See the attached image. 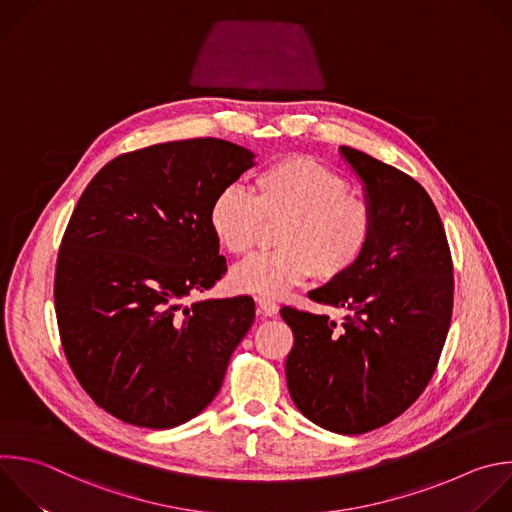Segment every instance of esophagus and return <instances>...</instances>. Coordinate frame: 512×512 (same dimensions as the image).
I'll list each match as a JSON object with an SVG mask.
<instances>
[{"instance_id": "34e87169", "label": "esophagus", "mask_w": 512, "mask_h": 512, "mask_svg": "<svg viewBox=\"0 0 512 512\" xmlns=\"http://www.w3.org/2000/svg\"><path fill=\"white\" fill-rule=\"evenodd\" d=\"M257 311L265 317H275L279 311V305L269 297H257Z\"/></svg>"}]
</instances>
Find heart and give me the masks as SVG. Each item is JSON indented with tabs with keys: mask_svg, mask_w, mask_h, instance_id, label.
I'll use <instances>...</instances> for the list:
<instances>
[{
	"mask_svg": "<svg viewBox=\"0 0 512 512\" xmlns=\"http://www.w3.org/2000/svg\"><path fill=\"white\" fill-rule=\"evenodd\" d=\"M350 189V181L327 164L287 154L259 170L253 197L239 187L221 191L211 203L209 225L225 251L247 253L265 223H279L273 237L279 249L237 263L229 273L231 285L243 293L279 297L311 273L319 281H333L352 271L372 243L376 215Z\"/></svg>",
	"mask_w": 512,
	"mask_h": 512,
	"instance_id": "heart-1",
	"label": "heart"
}]
</instances>
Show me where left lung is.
I'll list each match as a JSON object with an SVG mask.
<instances>
[{"label":"left lung","instance_id":"left-lung-1","mask_svg":"<svg viewBox=\"0 0 512 512\" xmlns=\"http://www.w3.org/2000/svg\"><path fill=\"white\" fill-rule=\"evenodd\" d=\"M376 215L372 243L346 275L309 299L348 311L344 323L291 305L285 360L291 400L313 424L364 434L406 412L432 380L452 317V257L440 215L420 183L350 146Z\"/></svg>","mask_w":512,"mask_h":512}]
</instances>
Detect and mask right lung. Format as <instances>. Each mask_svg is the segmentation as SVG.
I'll return each mask as SVG.
<instances>
[{
    "label": "right lung",
    "instance_id": "1",
    "mask_svg": "<svg viewBox=\"0 0 512 512\" xmlns=\"http://www.w3.org/2000/svg\"><path fill=\"white\" fill-rule=\"evenodd\" d=\"M253 158L219 138L154 144L110 160L82 193L62 237L54 303L76 380L114 418L175 428L221 390L255 301H181L225 275L209 209Z\"/></svg>",
    "mask_w": 512,
    "mask_h": 512
}]
</instances>
